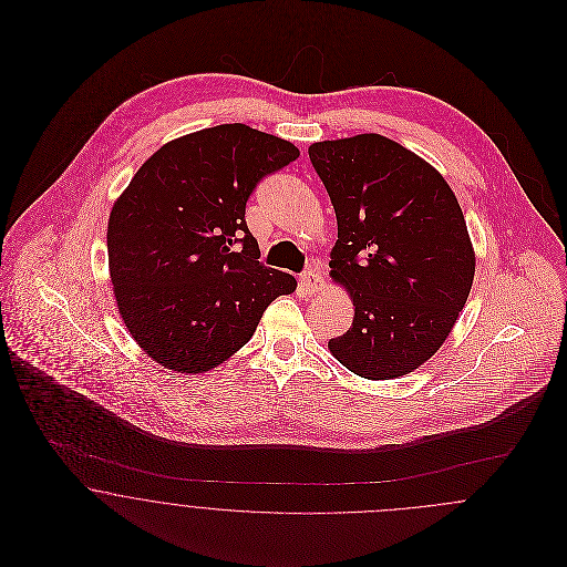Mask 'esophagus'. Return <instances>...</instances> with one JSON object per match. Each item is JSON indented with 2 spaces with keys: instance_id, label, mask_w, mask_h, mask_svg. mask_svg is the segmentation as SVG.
<instances>
[{
  "instance_id": "esophagus-1",
  "label": "esophagus",
  "mask_w": 567,
  "mask_h": 567,
  "mask_svg": "<svg viewBox=\"0 0 567 567\" xmlns=\"http://www.w3.org/2000/svg\"><path fill=\"white\" fill-rule=\"evenodd\" d=\"M299 285H301V289H303L308 296H312V293H317V291L321 289L323 278H321V274L317 270L303 271V274L299 276Z\"/></svg>"
}]
</instances>
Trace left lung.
<instances>
[{
    "mask_svg": "<svg viewBox=\"0 0 567 567\" xmlns=\"http://www.w3.org/2000/svg\"><path fill=\"white\" fill-rule=\"evenodd\" d=\"M308 155L338 218L331 278L354 306L329 351L357 377H404L442 347L472 289L476 259L457 197L384 135L324 140Z\"/></svg>",
    "mask_w": 567,
    "mask_h": 567,
    "instance_id": "left-lung-1",
    "label": "left lung"
}]
</instances>
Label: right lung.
<instances>
[{"label":"right lung","mask_w":567,"mask_h":567,"mask_svg":"<svg viewBox=\"0 0 567 567\" xmlns=\"http://www.w3.org/2000/svg\"><path fill=\"white\" fill-rule=\"evenodd\" d=\"M299 151L243 123L162 146L135 172L109 220V266L140 349L181 374L208 372L252 338L296 278L259 261L246 225L255 187Z\"/></svg>","instance_id":"obj_1"}]
</instances>
